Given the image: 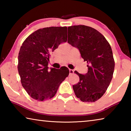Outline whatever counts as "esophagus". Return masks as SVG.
Here are the masks:
<instances>
[{"mask_svg": "<svg viewBox=\"0 0 131 131\" xmlns=\"http://www.w3.org/2000/svg\"><path fill=\"white\" fill-rule=\"evenodd\" d=\"M69 73L70 74H73L74 73V70H72V69H69Z\"/></svg>", "mask_w": 131, "mask_h": 131, "instance_id": "obj_1", "label": "esophagus"}]
</instances>
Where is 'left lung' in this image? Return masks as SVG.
I'll return each mask as SVG.
<instances>
[{
  "mask_svg": "<svg viewBox=\"0 0 131 131\" xmlns=\"http://www.w3.org/2000/svg\"><path fill=\"white\" fill-rule=\"evenodd\" d=\"M68 43L78 48L87 62L85 74L74 73L79 82L73 85L77 97L85 102H94L103 96L113 75L115 62L110 44L97 30L85 25L68 27Z\"/></svg>",
  "mask_w": 131,
  "mask_h": 131,
  "instance_id": "8db88e82",
  "label": "left lung"
}]
</instances>
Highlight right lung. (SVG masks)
<instances>
[{
	"mask_svg": "<svg viewBox=\"0 0 131 131\" xmlns=\"http://www.w3.org/2000/svg\"><path fill=\"white\" fill-rule=\"evenodd\" d=\"M66 32V26L39 29L30 35L21 47L18 64L21 82L35 100L43 101L54 97L69 74L66 67L48 70L50 52L67 41Z\"/></svg>",
	"mask_w": 131,
	"mask_h": 131,
	"instance_id": "add662e5",
	"label": "right lung"
}]
</instances>
